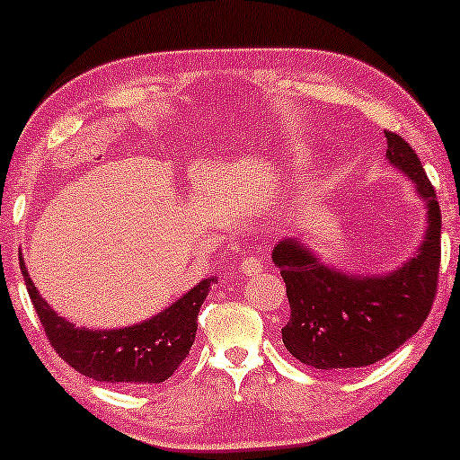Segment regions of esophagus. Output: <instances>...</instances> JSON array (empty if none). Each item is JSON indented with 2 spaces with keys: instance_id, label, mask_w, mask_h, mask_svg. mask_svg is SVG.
<instances>
[{
  "instance_id": "esophagus-1",
  "label": "esophagus",
  "mask_w": 460,
  "mask_h": 460,
  "mask_svg": "<svg viewBox=\"0 0 460 460\" xmlns=\"http://www.w3.org/2000/svg\"><path fill=\"white\" fill-rule=\"evenodd\" d=\"M262 262L258 261L256 256H245V258H242V262H239V270H242L243 275H258V273H262Z\"/></svg>"
}]
</instances>
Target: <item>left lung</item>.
Returning <instances> with one entry per match:
<instances>
[{
  "mask_svg": "<svg viewBox=\"0 0 460 460\" xmlns=\"http://www.w3.org/2000/svg\"><path fill=\"white\" fill-rule=\"evenodd\" d=\"M385 137V158L411 177L427 202V231L417 256L394 273L358 277L325 267L296 239H283L273 250L292 308L281 329L283 344L313 368H358L385 358L421 329L436 300L442 258L436 190L412 147L392 131Z\"/></svg>",
  "mask_w": 460,
  "mask_h": 460,
  "instance_id": "obj_1",
  "label": "left lung"
}]
</instances>
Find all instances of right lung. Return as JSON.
Masks as SVG:
<instances>
[{
  "label": "right lung",
  "instance_id": "add662e5",
  "mask_svg": "<svg viewBox=\"0 0 460 460\" xmlns=\"http://www.w3.org/2000/svg\"><path fill=\"white\" fill-rule=\"evenodd\" d=\"M18 261L39 323L58 357L81 375L119 385L163 384L177 371L196 341L199 306L215 281L210 277L198 283L191 292L141 325L93 332L58 316L39 296L22 256Z\"/></svg>",
  "mask_w": 460,
  "mask_h": 460
}]
</instances>
